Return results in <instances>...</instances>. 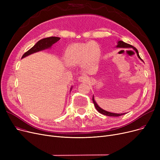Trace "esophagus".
<instances>
[{
    "label": "esophagus",
    "instance_id": "esophagus-1",
    "mask_svg": "<svg viewBox=\"0 0 160 160\" xmlns=\"http://www.w3.org/2000/svg\"><path fill=\"white\" fill-rule=\"evenodd\" d=\"M78 81L80 82H86L89 80V77L86 75H82L78 78Z\"/></svg>",
    "mask_w": 160,
    "mask_h": 160
}]
</instances>
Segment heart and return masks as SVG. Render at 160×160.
Wrapping results in <instances>:
<instances>
[{
	"mask_svg": "<svg viewBox=\"0 0 160 160\" xmlns=\"http://www.w3.org/2000/svg\"><path fill=\"white\" fill-rule=\"evenodd\" d=\"M100 56V50L95 42L76 43L71 45L65 52V60L70 65L80 63L86 66L96 63Z\"/></svg>",
	"mask_w": 160,
	"mask_h": 160,
	"instance_id": "1",
	"label": "heart"
}]
</instances>
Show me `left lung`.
Returning a JSON list of instances; mask_svg holds the SVG:
<instances>
[{
	"label": "left lung",
	"instance_id": "8db88e82",
	"mask_svg": "<svg viewBox=\"0 0 160 160\" xmlns=\"http://www.w3.org/2000/svg\"><path fill=\"white\" fill-rule=\"evenodd\" d=\"M118 43V45H117V47H119V48H133V49H134V50H135V51L136 52L138 58L140 59L141 60H142V59L140 58V56H139V55L138 50H137L136 48H135V47H133L132 45H130V44H128V43H125V42H124V41H118V43ZM92 100H93V103H94V105H95V108L97 109V110L99 113H102V114H103V115H107V116H111V117H119V116H121V115L125 114V113H111V112H107V111H105V110H102V108H100L97 105V104L96 102H95V100H94L93 97V99H92Z\"/></svg>",
	"mask_w": 160,
	"mask_h": 160
}]
</instances>
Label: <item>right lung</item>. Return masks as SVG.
Wrapping results in <instances>:
<instances>
[{"label":"right lung","instance_id":"obj_1","mask_svg":"<svg viewBox=\"0 0 160 160\" xmlns=\"http://www.w3.org/2000/svg\"><path fill=\"white\" fill-rule=\"evenodd\" d=\"M60 39V38L58 37H49V38L42 39L39 41H38L36 44L33 47H32L30 49H29L27 52H25L22 55V58L26 57L30 54H32L33 53L40 51V50L48 48Z\"/></svg>","mask_w":160,"mask_h":160}]
</instances>
